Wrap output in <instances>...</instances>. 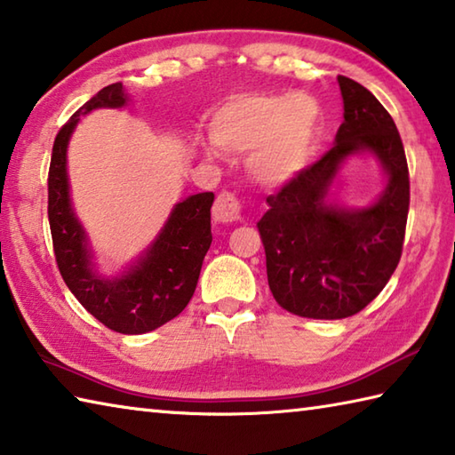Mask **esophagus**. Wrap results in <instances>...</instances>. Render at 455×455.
<instances>
[{"label": "esophagus", "instance_id": "esophagus-1", "mask_svg": "<svg viewBox=\"0 0 455 455\" xmlns=\"http://www.w3.org/2000/svg\"><path fill=\"white\" fill-rule=\"evenodd\" d=\"M241 201L233 193H220L212 206V219L220 225H228L241 219Z\"/></svg>", "mask_w": 455, "mask_h": 455}]
</instances>
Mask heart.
<instances>
[{
	"mask_svg": "<svg viewBox=\"0 0 455 455\" xmlns=\"http://www.w3.org/2000/svg\"><path fill=\"white\" fill-rule=\"evenodd\" d=\"M320 125V103L310 95H238L212 115L211 137L230 155L254 150L252 177L267 187H283L308 167Z\"/></svg>",
	"mask_w": 455,
	"mask_h": 455,
	"instance_id": "b5f03b06",
	"label": "heart"
}]
</instances>
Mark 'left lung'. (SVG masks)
I'll return each mask as SVG.
<instances>
[{"mask_svg":"<svg viewBox=\"0 0 455 455\" xmlns=\"http://www.w3.org/2000/svg\"><path fill=\"white\" fill-rule=\"evenodd\" d=\"M344 121L334 147L267 203L259 220L268 286L284 310L304 318L340 320L382 292L402 256L410 206L406 153L382 103L340 76ZM371 154L387 185L368 207L352 210L331 196L350 156Z\"/></svg>","mask_w":455,"mask_h":455,"instance_id":"8db88e82","label":"left lung"}]
</instances>
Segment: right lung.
<instances>
[{"label": "right lung", "mask_w": 455, "mask_h": 455, "mask_svg": "<svg viewBox=\"0 0 455 455\" xmlns=\"http://www.w3.org/2000/svg\"><path fill=\"white\" fill-rule=\"evenodd\" d=\"M129 99L121 84L107 85L57 133L47 179V214L57 267L81 307L115 332L145 334L179 316L193 299L204 254L212 243L214 195H191L172 206L155 241L121 275L105 276L97 270L87 230L73 209L68 147L84 115L121 109Z\"/></svg>", "instance_id": "obj_1"}]
</instances>
